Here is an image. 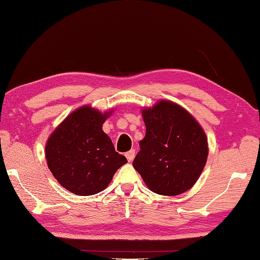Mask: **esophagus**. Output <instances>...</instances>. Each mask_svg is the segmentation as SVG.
Returning <instances> with one entry per match:
<instances>
[{"label":"esophagus","mask_w":260,"mask_h":260,"mask_svg":"<svg viewBox=\"0 0 260 260\" xmlns=\"http://www.w3.org/2000/svg\"><path fill=\"white\" fill-rule=\"evenodd\" d=\"M125 155H126V158H127V160H128L129 162L133 161V159H134V157H135V150H134V149L129 150L128 152H126Z\"/></svg>","instance_id":"esophagus-1"}]
</instances>
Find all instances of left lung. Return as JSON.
Here are the masks:
<instances>
[{
  "label": "left lung",
  "mask_w": 260,
  "mask_h": 260,
  "mask_svg": "<svg viewBox=\"0 0 260 260\" xmlns=\"http://www.w3.org/2000/svg\"><path fill=\"white\" fill-rule=\"evenodd\" d=\"M145 136L133 166L151 191L177 196L194 185L208 157V141L191 114L161 100L142 111Z\"/></svg>",
  "instance_id": "obj_1"
}]
</instances>
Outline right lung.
I'll list each match as a JSON object with an SVG mask.
<instances>
[{
    "label": "right lung",
    "instance_id": "right-lung-1",
    "mask_svg": "<svg viewBox=\"0 0 260 260\" xmlns=\"http://www.w3.org/2000/svg\"><path fill=\"white\" fill-rule=\"evenodd\" d=\"M110 114H101L91 106L78 108L46 142L45 157L51 173L74 194L92 196L103 191L117 169L127 162L102 131Z\"/></svg>",
    "mask_w": 260,
    "mask_h": 260
}]
</instances>
